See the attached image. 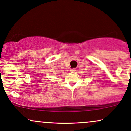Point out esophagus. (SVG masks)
Listing matches in <instances>:
<instances>
[{
    "label": "esophagus",
    "instance_id": "1",
    "mask_svg": "<svg viewBox=\"0 0 131 131\" xmlns=\"http://www.w3.org/2000/svg\"><path fill=\"white\" fill-rule=\"evenodd\" d=\"M70 71H71V72H74V71H76V68H71V69L70 70Z\"/></svg>",
    "mask_w": 131,
    "mask_h": 131
}]
</instances>
